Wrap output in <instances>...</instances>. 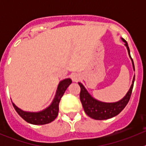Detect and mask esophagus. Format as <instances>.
Here are the masks:
<instances>
[{"mask_svg": "<svg viewBox=\"0 0 146 146\" xmlns=\"http://www.w3.org/2000/svg\"><path fill=\"white\" fill-rule=\"evenodd\" d=\"M71 78H72L73 82H77L80 79V75L78 74H76V73H73V74H71Z\"/></svg>", "mask_w": 146, "mask_h": 146, "instance_id": "1", "label": "esophagus"}]
</instances>
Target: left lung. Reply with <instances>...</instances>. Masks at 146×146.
Here are the masks:
<instances>
[{
  "label": "left lung",
  "mask_w": 146,
  "mask_h": 146,
  "mask_svg": "<svg viewBox=\"0 0 146 146\" xmlns=\"http://www.w3.org/2000/svg\"><path fill=\"white\" fill-rule=\"evenodd\" d=\"M121 40L125 43L128 54L129 58H131L132 67L135 70V65L131 55H130V50L129 48L128 44L125 39L121 38ZM134 82H135V76L132 80V83L130 86L129 90L126 94L123 96L121 100L115 102H104L99 100H97L95 98L93 97L91 94H89L87 89L84 87V86L81 83L78 82L80 87V99L82 103V108L84 109V111L89 117L96 120H106L111 118L119 114L123 108L126 106L129 101L130 96H131V91L133 88Z\"/></svg>",
  "instance_id": "obj_1"
}]
</instances>
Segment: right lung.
Returning a JSON list of instances; mask_svg holds the SVG:
<instances>
[{
    "label": "right lung",
    "mask_w": 146,
    "mask_h": 146,
    "mask_svg": "<svg viewBox=\"0 0 146 146\" xmlns=\"http://www.w3.org/2000/svg\"><path fill=\"white\" fill-rule=\"evenodd\" d=\"M71 83H72V80L70 78H66L60 81L53 100L51 104L43 110L38 112L24 111L16 106L15 103L12 102L13 106L17 113L28 123L34 125L47 124L53 121L58 116L60 99Z\"/></svg>",
    "instance_id": "1"
}]
</instances>
